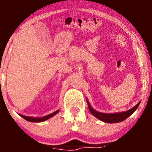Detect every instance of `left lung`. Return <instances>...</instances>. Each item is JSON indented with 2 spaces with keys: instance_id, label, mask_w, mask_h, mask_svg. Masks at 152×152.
I'll list each match as a JSON object with an SVG mask.
<instances>
[{
  "instance_id": "left-lung-1",
  "label": "left lung",
  "mask_w": 152,
  "mask_h": 152,
  "mask_svg": "<svg viewBox=\"0 0 152 152\" xmlns=\"http://www.w3.org/2000/svg\"><path fill=\"white\" fill-rule=\"evenodd\" d=\"M88 104V108H89V110L91 113L94 115L96 118H97L98 119H100L101 121L105 122L107 123H120V122L123 121L126 119L130 116L133 113L136 109L138 108V107L139 106V102L138 104L135 106L133 108L130 109L129 110L125 111V112L122 113H99L97 111L94 110V109L91 107V106L90 105L89 102L87 100Z\"/></svg>"
}]
</instances>
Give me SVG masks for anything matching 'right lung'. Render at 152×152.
I'll use <instances>...</instances> for the list:
<instances>
[{"label":"right lung","mask_w":152,"mask_h":152,"mask_svg":"<svg viewBox=\"0 0 152 152\" xmlns=\"http://www.w3.org/2000/svg\"><path fill=\"white\" fill-rule=\"evenodd\" d=\"M58 111H59V110L56 111V112L52 113L49 114V115H47V116H44V117H38V118L30 117V116H23V115H21V114H20V116L21 117L23 118V119H26V120H27V121H29V122H33V123H40V122L45 121V120H47V119H49V118H51V117H52L53 116H55L56 114H57L58 113Z\"/></svg>","instance_id":"add662e5"}]
</instances>
